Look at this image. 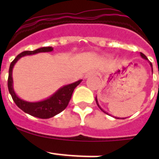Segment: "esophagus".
Masks as SVG:
<instances>
[{
  "label": "esophagus",
  "instance_id": "obj_1",
  "mask_svg": "<svg viewBox=\"0 0 159 159\" xmlns=\"http://www.w3.org/2000/svg\"><path fill=\"white\" fill-rule=\"evenodd\" d=\"M98 75V72H96V71H90V72H88V74H87L86 75V77H88V76H90V75Z\"/></svg>",
  "mask_w": 159,
  "mask_h": 159
}]
</instances>
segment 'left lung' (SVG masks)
<instances>
[{"mask_svg": "<svg viewBox=\"0 0 159 159\" xmlns=\"http://www.w3.org/2000/svg\"><path fill=\"white\" fill-rule=\"evenodd\" d=\"M140 54H141V57H143V59H145V60H148V59H147V57H146L145 55L143 54V53H142V52H141V53H140ZM150 64H151V67H152V64H151V63H150ZM152 71H153V67H152ZM95 101H96V103H97V105H98V107H99V108H100V107H99V103H98V101H97L96 98H95ZM100 109H101V108H100ZM101 110H102V109H101ZM102 111L104 112V113H106V112H105V111ZM118 119H119V118H118Z\"/></svg>", "mask_w": 159, "mask_h": 159, "instance_id": "1", "label": "left lung"}]
</instances>
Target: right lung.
Returning <instances> with one entry per match:
<instances>
[{
    "mask_svg": "<svg viewBox=\"0 0 159 159\" xmlns=\"http://www.w3.org/2000/svg\"><path fill=\"white\" fill-rule=\"evenodd\" d=\"M52 50L53 48L52 47H43L36 49L35 51L23 52L20 53L17 57L12 60L10 64L9 70H8V88L14 102L16 103L18 107L20 108L25 113H28L30 116L40 118V119H49V118L53 117V116H57V114L63 111L69 103L74 89L80 84L82 80H80L77 82L73 83L71 84L64 86L63 88L59 89L54 95H52L50 98L45 99V100L37 102H29L19 99L14 92L13 88H12V67H13L14 64H16V61L24 56L36 54L38 52H52Z\"/></svg>",
    "mask_w": 159,
    "mask_h": 159,
    "instance_id": "right-lung-1",
    "label": "right lung"
}]
</instances>
